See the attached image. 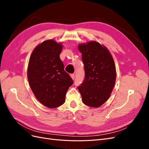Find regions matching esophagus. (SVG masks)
<instances>
[{"instance_id": "esophagus-1", "label": "esophagus", "mask_w": 149, "mask_h": 149, "mask_svg": "<svg viewBox=\"0 0 149 149\" xmlns=\"http://www.w3.org/2000/svg\"><path fill=\"white\" fill-rule=\"evenodd\" d=\"M70 76H71V78L73 79H74V74H70Z\"/></svg>"}]
</instances>
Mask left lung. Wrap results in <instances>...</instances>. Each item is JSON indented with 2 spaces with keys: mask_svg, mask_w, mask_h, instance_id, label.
<instances>
[{
  "mask_svg": "<svg viewBox=\"0 0 149 149\" xmlns=\"http://www.w3.org/2000/svg\"><path fill=\"white\" fill-rule=\"evenodd\" d=\"M82 54L84 79L78 86L84 104L101 106L111 96L115 84L116 71L114 61L106 47L96 42L78 46Z\"/></svg>",
  "mask_w": 149,
  "mask_h": 149,
  "instance_id": "8db88e82",
  "label": "left lung"
}]
</instances>
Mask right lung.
Here are the masks:
<instances>
[{
  "mask_svg": "<svg viewBox=\"0 0 149 149\" xmlns=\"http://www.w3.org/2000/svg\"><path fill=\"white\" fill-rule=\"evenodd\" d=\"M63 47L52 40L42 43L31 53L27 76L37 100L49 108L61 106L73 81L64 70L60 58Z\"/></svg>",
  "mask_w": 149,
  "mask_h": 149,
  "instance_id": "1",
  "label": "right lung"
}]
</instances>
